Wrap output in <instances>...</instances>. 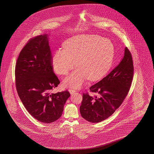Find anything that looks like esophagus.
Returning <instances> with one entry per match:
<instances>
[{
    "mask_svg": "<svg viewBox=\"0 0 154 154\" xmlns=\"http://www.w3.org/2000/svg\"><path fill=\"white\" fill-rule=\"evenodd\" d=\"M69 92H70V94H73L75 92V90H74L73 89H69Z\"/></svg>",
    "mask_w": 154,
    "mask_h": 154,
    "instance_id": "34e87169",
    "label": "esophagus"
}]
</instances>
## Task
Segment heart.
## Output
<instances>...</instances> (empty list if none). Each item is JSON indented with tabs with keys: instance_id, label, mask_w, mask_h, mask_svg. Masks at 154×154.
<instances>
[{
	"instance_id": "obj_1",
	"label": "heart",
	"mask_w": 154,
	"mask_h": 154,
	"mask_svg": "<svg viewBox=\"0 0 154 154\" xmlns=\"http://www.w3.org/2000/svg\"><path fill=\"white\" fill-rule=\"evenodd\" d=\"M114 47L109 39L97 35H82L70 38L63 48L55 52L51 64L56 73L66 74L75 65L77 68L63 80L66 87L79 88L85 81L99 80L112 65Z\"/></svg>"
}]
</instances>
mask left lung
<instances>
[{
    "label": "left lung",
    "instance_id": "obj_1",
    "mask_svg": "<svg viewBox=\"0 0 154 154\" xmlns=\"http://www.w3.org/2000/svg\"><path fill=\"white\" fill-rule=\"evenodd\" d=\"M133 76L131 53L125 48L119 63L102 80L91 86V92L98 96L83 94L80 111L82 117L90 122H100L110 117L122 103L129 92Z\"/></svg>",
    "mask_w": 154,
    "mask_h": 154
}]
</instances>
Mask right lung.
Listing matches in <instances>:
<instances>
[{
    "instance_id": "add662e5",
    "label": "right lung",
    "mask_w": 154,
    "mask_h": 154,
    "mask_svg": "<svg viewBox=\"0 0 154 154\" xmlns=\"http://www.w3.org/2000/svg\"><path fill=\"white\" fill-rule=\"evenodd\" d=\"M48 35L30 40L20 52L15 66V84L18 96L30 114L43 123L61 117L70 96L67 91L51 93L60 83L54 73Z\"/></svg>"
}]
</instances>
